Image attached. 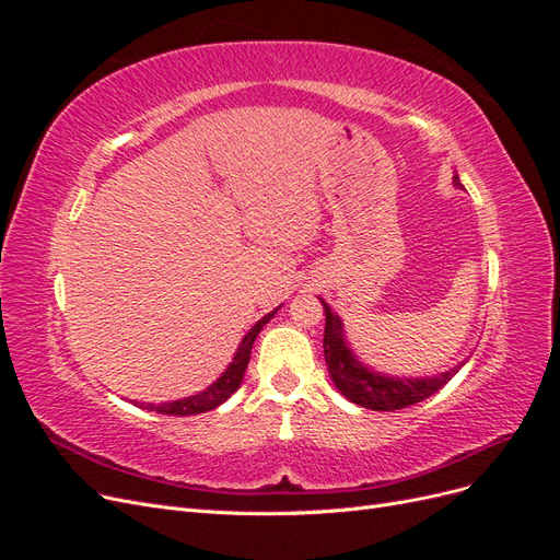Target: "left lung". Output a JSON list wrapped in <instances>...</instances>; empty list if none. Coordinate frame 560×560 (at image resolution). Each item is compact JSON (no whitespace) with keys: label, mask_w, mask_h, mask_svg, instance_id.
I'll list each match as a JSON object with an SVG mask.
<instances>
[{"label":"left lung","mask_w":560,"mask_h":560,"mask_svg":"<svg viewBox=\"0 0 560 560\" xmlns=\"http://www.w3.org/2000/svg\"><path fill=\"white\" fill-rule=\"evenodd\" d=\"M455 189H463L460 177L453 175ZM325 306V360L329 366V376L346 399L352 404L364 406L371 411H399L406 406H413L422 399L432 397L436 389H442L457 371L465 366V362H457L453 369L442 371L434 376H387L381 371L366 366L354 350L350 348L343 319L338 317L325 299H319Z\"/></svg>","instance_id":"left-lung-1"}]
</instances>
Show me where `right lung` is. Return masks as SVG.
Masks as SVG:
<instances>
[{
	"label": "right lung",
	"instance_id": "right-lung-1",
	"mask_svg": "<svg viewBox=\"0 0 560 560\" xmlns=\"http://www.w3.org/2000/svg\"><path fill=\"white\" fill-rule=\"evenodd\" d=\"M280 311V306L276 311L266 313L257 325H254L235 350L231 364L222 371V376H219L214 383H210L206 389H200V393L191 395V397H184V399H175V401H163V404H144V401H135V406H140V409H149V411H156V413H165V416H196V413H206L210 409H217L219 404H224L235 389L241 387L243 376H245V369L249 364V354H252V346H254V338L259 336V331L264 329V325H268L273 315Z\"/></svg>",
	"mask_w": 560,
	"mask_h": 560
}]
</instances>
